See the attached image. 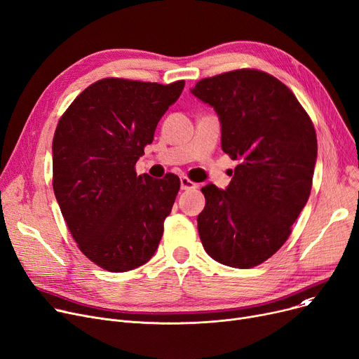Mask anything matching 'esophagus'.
I'll return each mask as SVG.
<instances>
[{
  "instance_id": "esophagus-1",
  "label": "esophagus",
  "mask_w": 359,
  "mask_h": 359,
  "mask_svg": "<svg viewBox=\"0 0 359 359\" xmlns=\"http://www.w3.org/2000/svg\"><path fill=\"white\" fill-rule=\"evenodd\" d=\"M180 187H182V191H191V189H198L199 184L192 182L189 177L183 176V177H180Z\"/></svg>"
}]
</instances>
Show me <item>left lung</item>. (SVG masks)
I'll list each match as a JSON object with an SVG mask.
<instances>
[{
	"label": "left lung",
	"instance_id": "obj_1",
	"mask_svg": "<svg viewBox=\"0 0 359 359\" xmlns=\"http://www.w3.org/2000/svg\"><path fill=\"white\" fill-rule=\"evenodd\" d=\"M192 93L221 121V147L238 164L225 191L202 187V246L212 259L255 268L284 244L311 192L317 138L294 93L273 75L241 68L202 79Z\"/></svg>",
	"mask_w": 359,
	"mask_h": 359
}]
</instances>
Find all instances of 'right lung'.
<instances>
[{
    "mask_svg": "<svg viewBox=\"0 0 359 359\" xmlns=\"http://www.w3.org/2000/svg\"><path fill=\"white\" fill-rule=\"evenodd\" d=\"M183 87V80L103 79L75 97L56 126V201L79 249L104 271L135 269L158 248L180 179L138 176L135 164Z\"/></svg>",
    "mask_w": 359,
    "mask_h": 359,
    "instance_id": "right-lung-1",
    "label": "right lung"
}]
</instances>
